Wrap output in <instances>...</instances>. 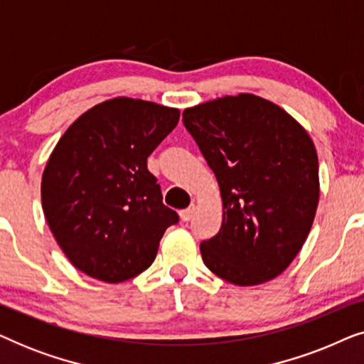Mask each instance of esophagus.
Segmentation results:
<instances>
[{
    "label": "esophagus",
    "instance_id": "34e87169",
    "mask_svg": "<svg viewBox=\"0 0 364 364\" xmlns=\"http://www.w3.org/2000/svg\"><path fill=\"white\" fill-rule=\"evenodd\" d=\"M193 212H196V203H192L191 207L183 208V210H181L178 213H181V218L183 222H188L193 217Z\"/></svg>",
    "mask_w": 364,
    "mask_h": 364
}]
</instances>
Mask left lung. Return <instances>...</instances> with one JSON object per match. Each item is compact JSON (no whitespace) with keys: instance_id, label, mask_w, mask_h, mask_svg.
<instances>
[{"instance_id":"obj_1","label":"left lung","mask_w":364,"mask_h":364,"mask_svg":"<svg viewBox=\"0 0 364 364\" xmlns=\"http://www.w3.org/2000/svg\"><path fill=\"white\" fill-rule=\"evenodd\" d=\"M183 126L215 173L222 227L202 260L238 287L277 278L301 250L320 200L318 154L285 109L240 92L187 107Z\"/></svg>"}]
</instances>
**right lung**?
Returning <instances> with one entry per match:
<instances>
[{
	"label": "right lung",
	"mask_w": 364,
	"mask_h": 364,
	"mask_svg": "<svg viewBox=\"0 0 364 364\" xmlns=\"http://www.w3.org/2000/svg\"><path fill=\"white\" fill-rule=\"evenodd\" d=\"M178 117L177 107L112 97L81 114L53 149L41 178L43 212L64 255L87 277H137L177 223L147 157Z\"/></svg>",
	"instance_id": "right-lung-1"
}]
</instances>
